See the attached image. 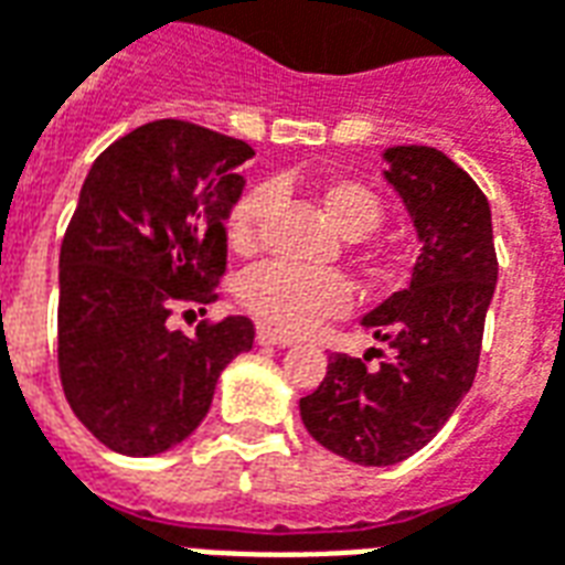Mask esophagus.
<instances>
[{
  "instance_id": "esophagus-1",
  "label": "esophagus",
  "mask_w": 565,
  "mask_h": 565,
  "mask_svg": "<svg viewBox=\"0 0 565 565\" xmlns=\"http://www.w3.org/2000/svg\"><path fill=\"white\" fill-rule=\"evenodd\" d=\"M257 344H263V347H290V344H294V338L281 335V332H275V329H269V326H260V329H257Z\"/></svg>"
}]
</instances>
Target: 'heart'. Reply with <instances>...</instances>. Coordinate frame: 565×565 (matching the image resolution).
<instances>
[{
  "label": "heart",
  "mask_w": 565,
  "mask_h": 565,
  "mask_svg": "<svg viewBox=\"0 0 565 565\" xmlns=\"http://www.w3.org/2000/svg\"><path fill=\"white\" fill-rule=\"evenodd\" d=\"M323 209L347 239H365L383 221V203L362 182L338 179L323 188ZM275 203V185L260 182L242 191L227 215V239L236 250H250L260 242L263 218ZM239 302L271 329L308 332L320 320L344 315L350 284L329 269H302L287 260H266L242 271L236 284Z\"/></svg>",
  "instance_id": "obj_1"
}]
</instances>
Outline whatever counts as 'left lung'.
Returning <instances> with one entry per match:
<instances>
[{"mask_svg":"<svg viewBox=\"0 0 565 565\" xmlns=\"http://www.w3.org/2000/svg\"><path fill=\"white\" fill-rule=\"evenodd\" d=\"M383 158L422 242L411 284L362 317L388 356L367 365L332 353L323 383L299 401L308 434L362 467L411 458L449 422L473 386L497 287L491 206L473 179L431 146Z\"/></svg>","mask_w":565,"mask_h":565,"instance_id":"8db88e82","label":"left lung"}]
</instances>
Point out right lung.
I'll return each instance as SVG.
<instances>
[{"label":"right lung","instance_id":"1","mask_svg":"<svg viewBox=\"0 0 565 565\" xmlns=\"http://www.w3.org/2000/svg\"><path fill=\"white\" fill-rule=\"evenodd\" d=\"M245 140L158 119L107 146L60 250V377L74 416L119 455H161L206 419L221 371L254 344L248 317L170 329L215 302Z\"/></svg>","mask_w":565,"mask_h":565}]
</instances>
